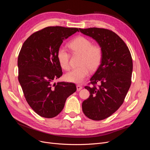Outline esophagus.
Listing matches in <instances>:
<instances>
[{
  "label": "esophagus",
  "mask_w": 150,
  "mask_h": 150,
  "mask_svg": "<svg viewBox=\"0 0 150 150\" xmlns=\"http://www.w3.org/2000/svg\"><path fill=\"white\" fill-rule=\"evenodd\" d=\"M76 89H77V91H80L81 89H83V87L80 85H77L76 86Z\"/></svg>",
  "instance_id": "1"
}]
</instances>
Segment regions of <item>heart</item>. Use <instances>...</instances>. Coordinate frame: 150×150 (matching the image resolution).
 <instances>
[{"label": "heart", "mask_w": 150, "mask_h": 150, "mask_svg": "<svg viewBox=\"0 0 150 150\" xmlns=\"http://www.w3.org/2000/svg\"><path fill=\"white\" fill-rule=\"evenodd\" d=\"M69 48L75 53L81 54L80 67L74 68L65 75L67 81L81 83L89 74L90 70H96L101 64L103 52L100 46L92 45L89 39L78 36L69 43ZM57 57L60 66L64 70L70 67L69 51L64 47H60L57 53Z\"/></svg>", "instance_id": "heart-1"}]
</instances>
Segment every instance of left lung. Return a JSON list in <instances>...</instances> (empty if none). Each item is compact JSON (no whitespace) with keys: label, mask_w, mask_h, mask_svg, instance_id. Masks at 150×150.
Here are the masks:
<instances>
[{"label":"left lung","mask_w":150,"mask_h":150,"mask_svg":"<svg viewBox=\"0 0 150 150\" xmlns=\"http://www.w3.org/2000/svg\"><path fill=\"white\" fill-rule=\"evenodd\" d=\"M79 30L95 39L103 52L101 64L90 80L92 86L84 87L90 96L82 103L86 117L101 120L111 116L123 103L131 84V54L125 42L111 30L96 27Z\"/></svg>","instance_id":"1"}]
</instances>
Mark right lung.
<instances>
[{
	"instance_id": "obj_1",
	"label": "right lung",
	"mask_w": 150,
	"mask_h": 150,
	"mask_svg": "<svg viewBox=\"0 0 150 150\" xmlns=\"http://www.w3.org/2000/svg\"><path fill=\"white\" fill-rule=\"evenodd\" d=\"M77 28L48 27L30 36L19 52L18 80L28 104L42 117L53 118L64 108L66 99L76 91L72 83L52 82L62 75L57 53L63 40Z\"/></svg>"
}]
</instances>
